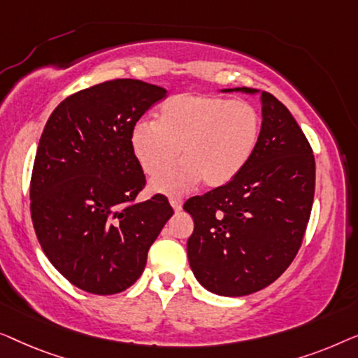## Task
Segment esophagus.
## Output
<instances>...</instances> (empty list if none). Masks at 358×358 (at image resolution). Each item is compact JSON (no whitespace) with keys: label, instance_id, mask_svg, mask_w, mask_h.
I'll return each instance as SVG.
<instances>
[{"label":"esophagus","instance_id":"esophagus-1","mask_svg":"<svg viewBox=\"0 0 358 358\" xmlns=\"http://www.w3.org/2000/svg\"><path fill=\"white\" fill-rule=\"evenodd\" d=\"M169 201H170V206H172L175 210H181V208H183V199L178 198V196H172Z\"/></svg>","mask_w":358,"mask_h":358}]
</instances>
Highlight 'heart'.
I'll use <instances>...</instances> for the list:
<instances>
[{
    "label": "heart",
    "mask_w": 358,
    "mask_h": 358,
    "mask_svg": "<svg viewBox=\"0 0 358 358\" xmlns=\"http://www.w3.org/2000/svg\"><path fill=\"white\" fill-rule=\"evenodd\" d=\"M259 136V115L243 100L181 94L167 100L157 120H141L131 134L136 157L150 175L152 186L181 193L199 183L217 188L234 180L253 154Z\"/></svg>",
    "instance_id": "b5f03b06"
}]
</instances>
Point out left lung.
I'll list each match as a JSON object with an SVG mask.
<instances>
[{"mask_svg":"<svg viewBox=\"0 0 358 358\" xmlns=\"http://www.w3.org/2000/svg\"><path fill=\"white\" fill-rule=\"evenodd\" d=\"M253 154L234 180L183 206L194 220L186 251L194 278L222 296L255 294L289 268L303 240L315 196V157L299 123L269 92Z\"/></svg>","mask_w":358,"mask_h":358,"instance_id":"8db88e82","label":"left lung"}]
</instances>
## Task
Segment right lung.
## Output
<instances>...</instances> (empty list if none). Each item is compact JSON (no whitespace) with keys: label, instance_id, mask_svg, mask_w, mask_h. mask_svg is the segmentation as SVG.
I'll return each mask as SVG.
<instances>
[{"label":"right lung","instance_id":"add662e5","mask_svg":"<svg viewBox=\"0 0 358 358\" xmlns=\"http://www.w3.org/2000/svg\"><path fill=\"white\" fill-rule=\"evenodd\" d=\"M167 90L115 79L64 99L50 115L30 180V214L50 263L95 295L127 290L173 209L162 194L133 203L145 177L131 134Z\"/></svg>","mask_w":358,"mask_h":358}]
</instances>
